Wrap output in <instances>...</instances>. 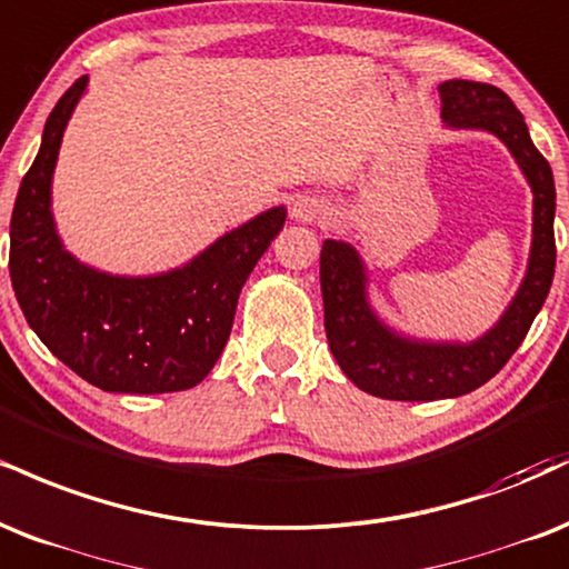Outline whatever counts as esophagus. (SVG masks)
<instances>
[{
    "instance_id": "1",
    "label": "esophagus",
    "mask_w": 569,
    "mask_h": 569,
    "mask_svg": "<svg viewBox=\"0 0 569 569\" xmlns=\"http://www.w3.org/2000/svg\"><path fill=\"white\" fill-rule=\"evenodd\" d=\"M315 214H318V203H315L312 198H297V201L291 203L293 219H302V222H307V219H312Z\"/></svg>"
}]
</instances>
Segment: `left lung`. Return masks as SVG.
I'll list each match as a JSON object with an SVG mask.
<instances>
[{
    "label": "left lung",
    "instance_id": "left-lung-1",
    "mask_svg": "<svg viewBox=\"0 0 569 569\" xmlns=\"http://www.w3.org/2000/svg\"><path fill=\"white\" fill-rule=\"evenodd\" d=\"M442 121L456 129H482L511 150L532 188L530 262L517 297L496 326L469 345L421 341L395 333L371 310L366 293V264L345 241L320 249V291H323L326 337L339 368L362 392L385 400H442L482 387L509 362L522 345L532 320L549 297L557 243L553 209L557 190L549 161L532 146L522 113L506 92L482 81L450 79L440 87Z\"/></svg>",
    "mask_w": 569,
    "mask_h": 569
}]
</instances>
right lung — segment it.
Here are the masks:
<instances>
[{
  "mask_svg": "<svg viewBox=\"0 0 569 569\" xmlns=\"http://www.w3.org/2000/svg\"><path fill=\"white\" fill-rule=\"evenodd\" d=\"M87 77L68 87L44 124L10 219V278L29 326L54 358L106 392L161 395L201 385L230 339L238 293L286 222L267 209L224 232L188 264L148 278L108 276L60 243L52 172Z\"/></svg>",
  "mask_w": 569,
  "mask_h": 569,
  "instance_id": "add662e5",
  "label": "right lung"
}]
</instances>
